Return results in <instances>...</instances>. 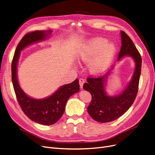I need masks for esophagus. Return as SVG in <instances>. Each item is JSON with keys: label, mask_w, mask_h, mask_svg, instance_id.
<instances>
[{"label": "esophagus", "mask_w": 155, "mask_h": 155, "mask_svg": "<svg viewBox=\"0 0 155 155\" xmlns=\"http://www.w3.org/2000/svg\"><path fill=\"white\" fill-rule=\"evenodd\" d=\"M85 82V80L83 79V78H80L79 79V84H80V88H83V85Z\"/></svg>", "instance_id": "34e87169"}]
</instances>
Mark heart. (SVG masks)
<instances>
[{"instance_id":"heart-1","label":"heart","mask_w":155,"mask_h":155,"mask_svg":"<svg viewBox=\"0 0 155 155\" xmlns=\"http://www.w3.org/2000/svg\"><path fill=\"white\" fill-rule=\"evenodd\" d=\"M102 38H93L82 48L80 59L85 62L91 61L89 65L90 71L95 75H99L106 71L114 58L116 48L114 44Z\"/></svg>"}]
</instances>
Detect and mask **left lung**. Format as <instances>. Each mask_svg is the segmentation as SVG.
<instances>
[{
  "label": "left lung",
  "instance_id": "1",
  "mask_svg": "<svg viewBox=\"0 0 155 155\" xmlns=\"http://www.w3.org/2000/svg\"><path fill=\"white\" fill-rule=\"evenodd\" d=\"M120 34L122 46L117 60L129 55L134 59L136 63L133 78L126 88L119 95L111 97L107 95L104 84L110 70L104 76L88 77L87 83H85L83 86L84 90L90 92L92 95L87 111L93 119L99 123H108L123 116L133 104L138 91L141 70V56L126 32L121 31Z\"/></svg>",
  "mask_w": 155,
  "mask_h": 155
}]
</instances>
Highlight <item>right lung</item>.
Instances as JSON below:
<instances>
[{"instance_id":"add662e5","label":"right lung","mask_w":155,"mask_h":155,"mask_svg":"<svg viewBox=\"0 0 155 155\" xmlns=\"http://www.w3.org/2000/svg\"><path fill=\"white\" fill-rule=\"evenodd\" d=\"M51 32V30L35 31L24 35L16 48L11 66L12 84L22 110L32 121L46 126L54 124L63 116L68 99L80 90L78 80L76 78L73 82L61 87L46 99H35L21 88L17 77V65L22 50L32 43L45 39Z\"/></svg>"}]
</instances>
